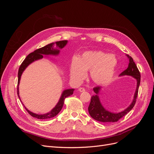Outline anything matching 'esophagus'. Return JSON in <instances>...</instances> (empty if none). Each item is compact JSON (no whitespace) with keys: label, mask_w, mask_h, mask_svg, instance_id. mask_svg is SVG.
<instances>
[{"label":"esophagus","mask_w":154,"mask_h":154,"mask_svg":"<svg viewBox=\"0 0 154 154\" xmlns=\"http://www.w3.org/2000/svg\"><path fill=\"white\" fill-rule=\"evenodd\" d=\"M79 91L80 92H84V91H85V89L84 88H83V87H80V88H79Z\"/></svg>","instance_id":"1"}]
</instances>
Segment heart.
<instances>
[{
  "instance_id": "heart-1",
  "label": "heart",
  "mask_w": 154,
  "mask_h": 154,
  "mask_svg": "<svg viewBox=\"0 0 154 154\" xmlns=\"http://www.w3.org/2000/svg\"><path fill=\"white\" fill-rule=\"evenodd\" d=\"M118 66V60L113 54L101 51H90L80 57H74L71 63L70 74L74 80L82 81L90 71V77L97 85H105L113 78Z\"/></svg>"
}]
</instances>
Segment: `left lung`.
I'll list each match as a JSON object with an SVG mask.
<instances>
[{
  "instance_id": "1",
  "label": "left lung",
  "mask_w": 154,
  "mask_h": 154,
  "mask_svg": "<svg viewBox=\"0 0 154 154\" xmlns=\"http://www.w3.org/2000/svg\"><path fill=\"white\" fill-rule=\"evenodd\" d=\"M126 56L129 59V63L127 69L125 70L119 74V76H130L134 78L136 81V88L134 92V98L132 103L124 110L119 112H112L109 110H107L104 106L102 105L99 94L101 91V87H96L93 88V91L95 92V94L91 97V103L88 107V110L91 117L96 121H98L103 123H110V122H116L123 118L128 112L132 109L135 103H136L137 96L138 94V89L139 85H140L141 75L139 70L136 66V63L134 62L133 58L130 57L129 55L126 54Z\"/></svg>"
}]
</instances>
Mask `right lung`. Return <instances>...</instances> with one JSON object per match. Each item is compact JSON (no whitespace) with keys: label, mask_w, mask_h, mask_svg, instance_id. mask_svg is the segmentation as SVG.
<instances>
[{"label":"right lung","mask_w":154,"mask_h":154,"mask_svg":"<svg viewBox=\"0 0 154 154\" xmlns=\"http://www.w3.org/2000/svg\"><path fill=\"white\" fill-rule=\"evenodd\" d=\"M67 42H68L67 40H62V41L56 42L48 44L43 48H41L40 49H36L35 51H33L32 53H30L27 56V57L25 58V60L23 61V62L20 65L19 69H18V72L17 94H18V97H19L20 100V97L19 96L18 85H19L22 74L23 72L24 71V70L27 68V67L29 65L31 64V63L34 62L35 61H36V60H38L43 58L44 57V55H45V57L46 56H49V55H52V56L58 55L60 54V49L63 48L65 46L67 45ZM74 91V88H69V89L64 90L63 91V92L62 93V95H61V96H60V98L57 103V104L56 105V106L52 110L46 114H35V113H33V112H32L29 111L25 106H24V107L26 109V110L28 112V113L31 116H32V117L36 118L39 119H45L52 118L54 117V116H57L60 112V110H62V107L63 106L65 99H66L67 97H68L69 96H71L73 94ZM20 101H21V100H20Z\"/></svg>","instance_id":"1"}]
</instances>
